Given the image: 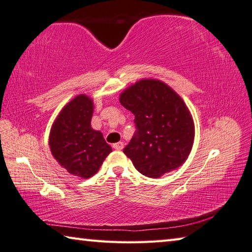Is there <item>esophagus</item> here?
I'll use <instances>...</instances> for the list:
<instances>
[{
  "label": "esophagus",
  "instance_id": "34e87169",
  "mask_svg": "<svg viewBox=\"0 0 252 252\" xmlns=\"http://www.w3.org/2000/svg\"><path fill=\"white\" fill-rule=\"evenodd\" d=\"M113 149H116V150H122L123 147H125V144H123V142H117L113 144Z\"/></svg>",
  "mask_w": 252,
  "mask_h": 252
}]
</instances>
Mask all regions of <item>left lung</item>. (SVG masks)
Listing matches in <instances>:
<instances>
[{"label": "left lung", "mask_w": 252, "mask_h": 252, "mask_svg": "<svg viewBox=\"0 0 252 252\" xmlns=\"http://www.w3.org/2000/svg\"><path fill=\"white\" fill-rule=\"evenodd\" d=\"M134 114L135 132L125 155L140 173L159 178L186 161L192 148L194 126L185 102L167 84L141 80L120 96Z\"/></svg>", "instance_id": "8db88e82"}]
</instances>
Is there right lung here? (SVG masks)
Returning a JSON list of instances; mask_svg holds the SVG:
<instances>
[{
  "mask_svg": "<svg viewBox=\"0 0 252 252\" xmlns=\"http://www.w3.org/2000/svg\"><path fill=\"white\" fill-rule=\"evenodd\" d=\"M92 113L90 97H74L60 112L49 139L51 152L61 167L82 179L94 176L112 151L101 132L91 127Z\"/></svg>",
  "mask_w": 252,
  "mask_h": 252,
  "instance_id": "add662e5",
  "label": "right lung"
}]
</instances>
